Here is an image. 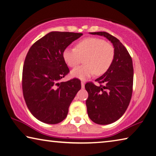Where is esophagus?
Here are the masks:
<instances>
[{
  "mask_svg": "<svg viewBox=\"0 0 156 156\" xmlns=\"http://www.w3.org/2000/svg\"><path fill=\"white\" fill-rule=\"evenodd\" d=\"M84 86H85V82L84 81H81V88H84Z\"/></svg>",
  "mask_w": 156,
  "mask_h": 156,
  "instance_id": "esophagus-1",
  "label": "esophagus"
}]
</instances>
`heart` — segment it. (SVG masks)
Wrapping results in <instances>:
<instances>
[{
    "label": "heart",
    "instance_id": "b5f03b06",
    "mask_svg": "<svg viewBox=\"0 0 156 156\" xmlns=\"http://www.w3.org/2000/svg\"><path fill=\"white\" fill-rule=\"evenodd\" d=\"M115 48L111 43L98 37H88L79 41L76 48H67L63 57L69 67L80 64L84 58L85 64L73 69L71 75L86 80L94 74L101 75L111 67L115 57Z\"/></svg>",
    "mask_w": 156,
    "mask_h": 156
}]
</instances>
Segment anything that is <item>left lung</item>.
<instances>
[{
  "label": "left lung",
  "instance_id": "left-lung-1",
  "mask_svg": "<svg viewBox=\"0 0 156 156\" xmlns=\"http://www.w3.org/2000/svg\"><path fill=\"white\" fill-rule=\"evenodd\" d=\"M90 34L104 36L115 48L111 66L95 80L99 86L93 82L85 85L88 93L86 103L90 119L96 124H109L120 118L129 105L133 84V61L128 50L117 38L106 32Z\"/></svg>",
  "mask_w": 156,
  "mask_h": 156
}]
</instances>
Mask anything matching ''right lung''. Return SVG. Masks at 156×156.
Returning <instances> with one entry per match:
<instances>
[{
	"label": "right lung",
	"mask_w": 156,
	"mask_h": 156,
	"mask_svg": "<svg viewBox=\"0 0 156 156\" xmlns=\"http://www.w3.org/2000/svg\"><path fill=\"white\" fill-rule=\"evenodd\" d=\"M82 35L51 32L36 41L28 51L23 68V93L28 109L41 122L50 124L62 122L81 88L79 79L59 81L70 72L63 59V51Z\"/></svg>",
	"instance_id": "right-lung-1"
}]
</instances>
